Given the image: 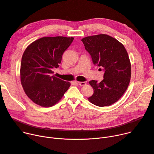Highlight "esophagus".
I'll list each match as a JSON object with an SVG mask.
<instances>
[{"mask_svg": "<svg viewBox=\"0 0 154 154\" xmlns=\"http://www.w3.org/2000/svg\"><path fill=\"white\" fill-rule=\"evenodd\" d=\"M78 84L80 86H85L86 85V83L85 82H78Z\"/></svg>", "mask_w": 154, "mask_h": 154, "instance_id": "34e87169", "label": "esophagus"}]
</instances>
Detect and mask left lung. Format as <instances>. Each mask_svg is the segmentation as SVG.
Returning a JSON list of instances; mask_svg holds the SVG:
<instances>
[{
	"label": "left lung",
	"mask_w": 154,
	"mask_h": 154,
	"mask_svg": "<svg viewBox=\"0 0 154 154\" xmlns=\"http://www.w3.org/2000/svg\"><path fill=\"white\" fill-rule=\"evenodd\" d=\"M82 41L93 63L105 71L104 79L100 83L94 80L89 82L94 94L88 100L101 107L115 103L123 95L131 80V66L126 48L106 34L85 37Z\"/></svg>",
	"instance_id": "left-lung-1"
}]
</instances>
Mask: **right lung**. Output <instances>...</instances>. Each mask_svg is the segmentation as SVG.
<instances>
[{
	"mask_svg": "<svg viewBox=\"0 0 154 154\" xmlns=\"http://www.w3.org/2000/svg\"><path fill=\"white\" fill-rule=\"evenodd\" d=\"M74 38L43 37L25 50L20 66V81L27 97L35 104L51 107L60 100L70 83L51 74L59 67L64 51Z\"/></svg>",
	"mask_w": 154,
	"mask_h": 154,
	"instance_id": "obj_1",
	"label": "right lung"
}]
</instances>
